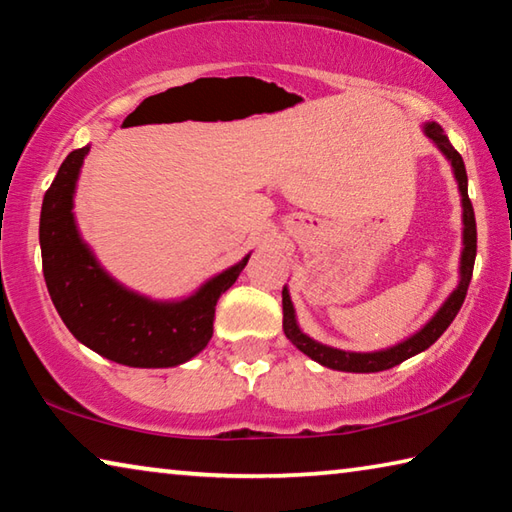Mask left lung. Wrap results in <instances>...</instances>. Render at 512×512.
Instances as JSON below:
<instances>
[{"label": "left lung", "mask_w": 512, "mask_h": 512, "mask_svg": "<svg viewBox=\"0 0 512 512\" xmlns=\"http://www.w3.org/2000/svg\"><path fill=\"white\" fill-rule=\"evenodd\" d=\"M424 135L436 144V149L445 155L447 162L452 164L456 185H458V194H461V207H463V250H461V266H458V284L456 289L449 293L447 300L438 307L436 314H433L427 323H424L418 332H413L411 336H406L400 343L391 345V348L384 350H375V352H350V350H339L332 348V345L318 343L316 339H311L305 332H302L296 318V309H293V302L289 296V289H282V327L287 339L296 345V348L307 354L309 359H314L316 363L332 370H343V372H379V370H388L402 363L406 359L415 357L429 348V345L436 343L440 336H443L449 323L456 318L458 309H461L463 300L467 296V287H470L472 280V271H474V257H476V221H474V210L470 203V196H467V173H465V164L461 153H458L452 142L447 140V135L440 124L436 121H424L422 124Z\"/></svg>", "instance_id": "obj_1"}]
</instances>
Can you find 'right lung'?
Masks as SVG:
<instances>
[{"mask_svg":"<svg viewBox=\"0 0 512 512\" xmlns=\"http://www.w3.org/2000/svg\"><path fill=\"white\" fill-rule=\"evenodd\" d=\"M90 144L60 164L40 212L42 273L51 302L76 341L131 368H173L207 348L216 302L237 282L250 253L180 300H153L117 282L85 244L74 194Z\"/></svg>","mask_w":512,"mask_h":512,"instance_id":"obj_1","label":"right lung"}]
</instances>
